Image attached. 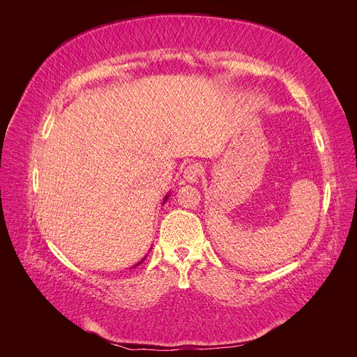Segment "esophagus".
Instances as JSON below:
<instances>
[{"label": "esophagus", "mask_w": 357, "mask_h": 357, "mask_svg": "<svg viewBox=\"0 0 357 357\" xmlns=\"http://www.w3.org/2000/svg\"><path fill=\"white\" fill-rule=\"evenodd\" d=\"M201 176V168L199 165L197 164H192V165H188L185 168V171H183V178H185L186 181L189 183H197L198 178Z\"/></svg>", "instance_id": "esophagus-1"}]
</instances>
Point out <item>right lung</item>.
<instances>
[{
  "mask_svg": "<svg viewBox=\"0 0 357 357\" xmlns=\"http://www.w3.org/2000/svg\"><path fill=\"white\" fill-rule=\"evenodd\" d=\"M168 198H169V193H168V195H165V198H164V202H162V204H165V202H167V201H168ZM144 259H146V257H143V259H142V261H139V262H138V264H135V265H134V266H132V268H135V266H138V265H139V264H143V261H144Z\"/></svg>",
  "mask_w": 357,
  "mask_h": 357,
  "instance_id": "right-lung-1",
  "label": "right lung"
}]
</instances>
